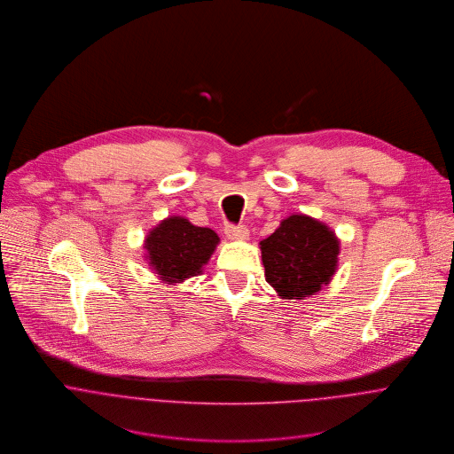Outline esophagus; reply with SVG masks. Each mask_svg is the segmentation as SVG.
<instances>
[{
    "label": "esophagus",
    "mask_w": 454,
    "mask_h": 454,
    "mask_svg": "<svg viewBox=\"0 0 454 454\" xmlns=\"http://www.w3.org/2000/svg\"><path fill=\"white\" fill-rule=\"evenodd\" d=\"M225 236L232 241H245L250 236V231L245 225H234V223H227L225 225Z\"/></svg>",
    "instance_id": "1"
}]
</instances>
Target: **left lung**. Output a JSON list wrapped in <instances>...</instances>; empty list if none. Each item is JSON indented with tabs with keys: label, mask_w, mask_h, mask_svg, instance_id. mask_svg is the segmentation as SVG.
<instances>
[{
	"label": "left lung",
	"mask_w": 454,
	"mask_h": 454,
	"mask_svg": "<svg viewBox=\"0 0 454 454\" xmlns=\"http://www.w3.org/2000/svg\"><path fill=\"white\" fill-rule=\"evenodd\" d=\"M265 281L283 299L322 290L335 272L339 241L328 227L306 215H292L260 241Z\"/></svg>",
	"instance_id": "left-lung-1"
}]
</instances>
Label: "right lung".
Instances as JSON below:
<instances>
[{"instance_id":"1","label":"right lung","mask_w":454,"mask_h":454,"mask_svg":"<svg viewBox=\"0 0 454 454\" xmlns=\"http://www.w3.org/2000/svg\"><path fill=\"white\" fill-rule=\"evenodd\" d=\"M216 245L218 236L211 229L195 227L182 216L160 222L145 241L152 267L169 283L200 274Z\"/></svg>"}]
</instances>
